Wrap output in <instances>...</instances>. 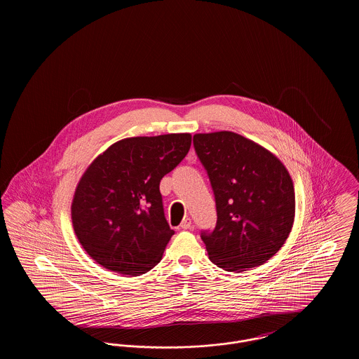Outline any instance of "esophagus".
Segmentation results:
<instances>
[{"instance_id": "1", "label": "esophagus", "mask_w": 359, "mask_h": 359, "mask_svg": "<svg viewBox=\"0 0 359 359\" xmlns=\"http://www.w3.org/2000/svg\"><path fill=\"white\" fill-rule=\"evenodd\" d=\"M180 227H182V229H184V230L191 229V227H192V222H191V219H189V218L183 219V222L180 223Z\"/></svg>"}]
</instances>
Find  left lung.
I'll list each match as a JSON object with an SVG mask.
<instances>
[{
  "label": "left lung",
  "instance_id": "left-lung-1",
  "mask_svg": "<svg viewBox=\"0 0 359 359\" xmlns=\"http://www.w3.org/2000/svg\"><path fill=\"white\" fill-rule=\"evenodd\" d=\"M194 147L217 205L215 229L201 236L211 262L229 272L265 264L293 226L290 172L272 152L234 132L195 135Z\"/></svg>",
  "mask_w": 359,
  "mask_h": 359
}]
</instances>
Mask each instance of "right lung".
<instances>
[{
    "instance_id": "obj_1",
    "label": "right lung",
    "mask_w": 359,
    "mask_h": 359,
    "mask_svg": "<svg viewBox=\"0 0 359 359\" xmlns=\"http://www.w3.org/2000/svg\"><path fill=\"white\" fill-rule=\"evenodd\" d=\"M189 133L130 137L100 154L71 205L76 237L104 269L138 276L156 266L175 231L164 217L160 180L186 157Z\"/></svg>"
}]
</instances>
